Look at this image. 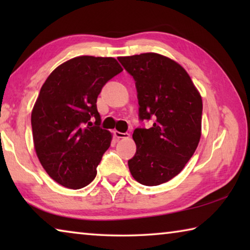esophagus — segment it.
Returning <instances> with one entry per match:
<instances>
[{
    "label": "esophagus",
    "mask_w": 250,
    "mask_h": 250,
    "mask_svg": "<svg viewBox=\"0 0 250 250\" xmlns=\"http://www.w3.org/2000/svg\"><path fill=\"white\" fill-rule=\"evenodd\" d=\"M115 135L118 139H128L130 137V134L128 132H119V131H115Z\"/></svg>",
    "instance_id": "obj_1"
}]
</instances>
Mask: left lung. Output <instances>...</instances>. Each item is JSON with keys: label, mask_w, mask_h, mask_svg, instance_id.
I'll return each mask as SVG.
<instances>
[{"label": "left lung", "mask_w": 250, "mask_h": 250, "mask_svg": "<svg viewBox=\"0 0 250 250\" xmlns=\"http://www.w3.org/2000/svg\"><path fill=\"white\" fill-rule=\"evenodd\" d=\"M137 88L139 120L151 128L133 131L137 151L128 161L133 179L146 186L170 181L183 170L201 139L200 92L181 65L155 53L119 57Z\"/></svg>", "instance_id": "8db88e82"}]
</instances>
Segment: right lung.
Returning a JSON list of instances; mask_svg holds the SVG:
<instances>
[{
	"label": "right lung",
	"instance_id": "right-lung-1",
	"mask_svg": "<svg viewBox=\"0 0 250 250\" xmlns=\"http://www.w3.org/2000/svg\"><path fill=\"white\" fill-rule=\"evenodd\" d=\"M122 71L112 57L79 56L58 66L41 88L32 111L34 146L47 174L65 188H84L109 149L97 98Z\"/></svg>",
	"mask_w": 250,
	"mask_h": 250
}]
</instances>
